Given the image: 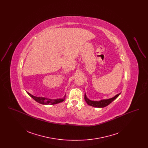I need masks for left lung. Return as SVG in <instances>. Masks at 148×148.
<instances>
[{
    "mask_svg": "<svg viewBox=\"0 0 148 148\" xmlns=\"http://www.w3.org/2000/svg\"><path fill=\"white\" fill-rule=\"evenodd\" d=\"M120 94H121V92L118 94H116V95H115L112 98L103 99V100H100L99 101H93V100H91L88 98L86 95V94L85 93L84 99L85 101L86 102V103L89 106H92L93 107H96V108H104V107H106V106H108L109 104H110L113 101L117 98L119 96Z\"/></svg>",
    "mask_w": 148,
    "mask_h": 148,
    "instance_id": "left-lung-1",
    "label": "left lung"
}]
</instances>
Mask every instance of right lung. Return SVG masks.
I'll return each mask as SVG.
<instances>
[{"label":"right lung","mask_w":148,"mask_h":148,"mask_svg":"<svg viewBox=\"0 0 148 148\" xmlns=\"http://www.w3.org/2000/svg\"><path fill=\"white\" fill-rule=\"evenodd\" d=\"M29 96H30L32 98L34 99L35 101L43 105H54V104H56L58 103H60L62 101H63L65 98V95H64L63 98L58 99H50L46 98L44 97H35L30 93L28 92Z\"/></svg>","instance_id":"right-lung-1"}]
</instances>
